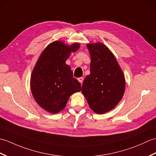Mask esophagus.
I'll list each match as a JSON object with an SVG mask.
<instances>
[{
  "label": "esophagus",
  "mask_w": 156,
  "mask_h": 156,
  "mask_svg": "<svg viewBox=\"0 0 156 156\" xmlns=\"http://www.w3.org/2000/svg\"><path fill=\"white\" fill-rule=\"evenodd\" d=\"M83 80H84V78H82V77H80V78H78V80L79 81V82H80L81 84H82V82H83Z\"/></svg>",
  "instance_id": "obj_1"
}]
</instances>
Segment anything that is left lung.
Listing matches in <instances>:
<instances>
[{"label": "left lung", "instance_id": "1", "mask_svg": "<svg viewBox=\"0 0 156 156\" xmlns=\"http://www.w3.org/2000/svg\"><path fill=\"white\" fill-rule=\"evenodd\" d=\"M90 55V73L82 84V92L97 114L111 111L122 99L125 79L112 52L101 42L87 44Z\"/></svg>", "mask_w": 156, "mask_h": 156}]
</instances>
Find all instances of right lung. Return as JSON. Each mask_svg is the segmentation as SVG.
I'll list each match as a JSON object with an SVG mask.
<instances>
[{
    "mask_svg": "<svg viewBox=\"0 0 156 156\" xmlns=\"http://www.w3.org/2000/svg\"><path fill=\"white\" fill-rule=\"evenodd\" d=\"M80 47L79 43L68 45L55 41L44 49L36 62L31 76V90L36 102L47 112L56 114L62 111L69 97L81 90L80 83L66 64L71 53Z\"/></svg>",
    "mask_w": 156,
    "mask_h": 156,
    "instance_id": "obj_1",
    "label": "right lung"
}]
</instances>
